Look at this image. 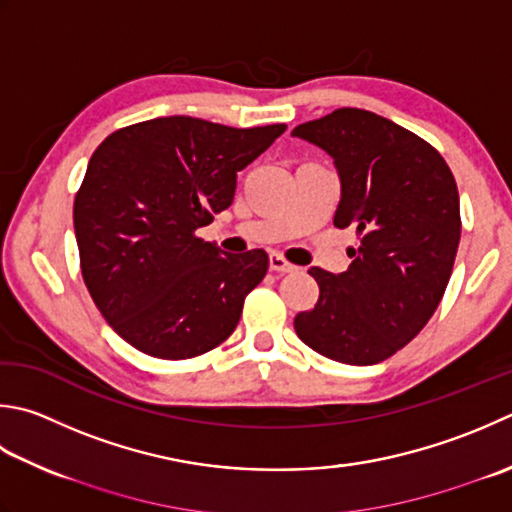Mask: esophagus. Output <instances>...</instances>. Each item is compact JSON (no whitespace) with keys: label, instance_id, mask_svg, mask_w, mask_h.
Listing matches in <instances>:
<instances>
[{"label":"esophagus","instance_id":"1","mask_svg":"<svg viewBox=\"0 0 512 512\" xmlns=\"http://www.w3.org/2000/svg\"><path fill=\"white\" fill-rule=\"evenodd\" d=\"M270 270H275V273H295L297 266H293L290 262L279 255V253H270Z\"/></svg>","mask_w":512,"mask_h":512}]
</instances>
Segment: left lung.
<instances>
[{
    "label": "left lung",
    "mask_w": 512,
    "mask_h": 512,
    "mask_svg": "<svg viewBox=\"0 0 512 512\" xmlns=\"http://www.w3.org/2000/svg\"><path fill=\"white\" fill-rule=\"evenodd\" d=\"M293 135L335 159V226L359 235L344 273L308 270L319 299L297 313V337L335 362L379 364L417 337L442 302L462 237L455 177L422 137L370 110L337 108Z\"/></svg>",
    "instance_id": "left-lung-1"
}]
</instances>
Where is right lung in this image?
<instances>
[{
  "mask_svg": "<svg viewBox=\"0 0 512 512\" xmlns=\"http://www.w3.org/2000/svg\"><path fill=\"white\" fill-rule=\"evenodd\" d=\"M284 130L173 115L119 128L97 146L73 224L88 293L124 342L190 359L230 337L268 255L222 253L195 230L233 204L239 170Z\"/></svg>",
  "mask_w": 512,
  "mask_h": 512,
  "instance_id": "right-lung-1",
  "label": "right lung"
}]
</instances>
